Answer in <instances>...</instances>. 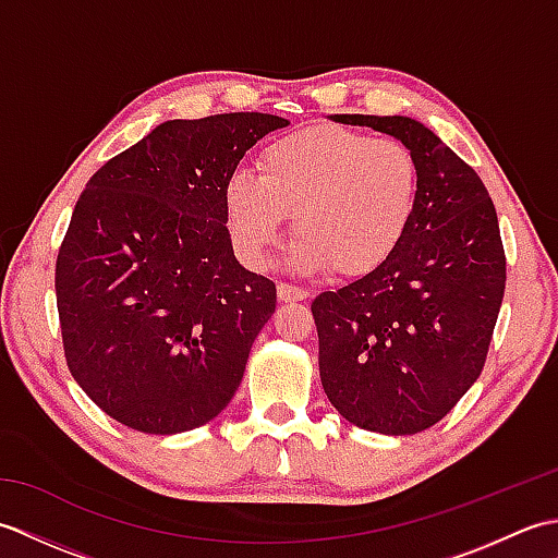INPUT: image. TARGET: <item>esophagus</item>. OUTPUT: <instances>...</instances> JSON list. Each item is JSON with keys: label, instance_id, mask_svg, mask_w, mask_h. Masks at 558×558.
Returning <instances> with one entry per match:
<instances>
[{"label": "esophagus", "instance_id": "esophagus-1", "mask_svg": "<svg viewBox=\"0 0 558 558\" xmlns=\"http://www.w3.org/2000/svg\"><path fill=\"white\" fill-rule=\"evenodd\" d=\"M278 298L282 302H302V300L310 298V292H306L304 288L290 286V282H280V286H278Z\"/></svg>", "mask_w": 558, "mask_h": 558}]
</instances>
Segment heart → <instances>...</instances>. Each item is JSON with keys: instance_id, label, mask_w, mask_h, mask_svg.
<instances>
[{"instance_id": "heart-1", "label": "heart", "mask_w": 558, "mask_h": 558, "mask_svg": "<svg viewBox=\"0 0 558 558\" xmlns=\"http://www.w3.org/2000/svg\"><path fill=\"white\" fill-rule=\"evenodd\" d=\"M420 189L417 156L402 141L310 126L260 150L258 174L234 172L225 208L248 264H266L292 216L294 266L362 278L402 242Z\"/></svg>"}]
</instances>
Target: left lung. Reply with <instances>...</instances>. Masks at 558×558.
Returning a JSON list of instances; mask_svg holds the SVG:
<instances>
[{
	"mask_svg": "<svg viewBox=\"0 0 558 558\" xmlns=\"http://www.w3.org/2000/svg\"><path fill=\"white\" fill-rule=\"evenodd\" d=\"M417 156L422 189L384 266L312 302L318 372L333 408L362 429L417 434L477 381L506 290L494 201L480 174L410 117L340 114Z\"/></svg>",
	"mask_w": 558,
	"mask_h": 558,
	"instance_id": "obj_1",
	"label": "left lung"
}]
</instances>
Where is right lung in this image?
<instances>
[{
    "label": "right lung",
    "mask_w": 558,
    "mask_h": 558,
    "mask_svg": "<svg viewBox=\"0 0 558 558\" xmlns=\"http://www.w3.org/2000/svg\"><path fill=\"white\" fill-rule=\"evenodd\" d=\"M290 122L264 112L170 120L90 177L54 268L71 376L112 420L180 434L242 384L276 282L234 258L225 189Z\"/></svg>",
    "instance_id": "add662e5"
}]
</instances>
